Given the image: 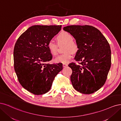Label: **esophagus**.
<instances>
[{
  "instance_id": "1",
  "label": "esophagus",
  "mask_w": 121,
  "mask_h": 121,
  "mask_svg": "<svg viewBox=\"0 0 121 121\" xmlns=\"http://www.w3.org/2000/svg\"><path fill=\"white\" fill-rule=\"evenodd\" d=\"M68 66V64L67 63H63V67H66V66Z\"/></svg>"
}]
</instances>
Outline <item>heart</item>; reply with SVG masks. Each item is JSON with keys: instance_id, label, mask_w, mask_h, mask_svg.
I'll list each match as a JSON object with an SVG mask.
<instances>
[{"instance_id": "b5f03b06", "label": "heart", "mask_w": 121, "mask_h": 121, "mask_svg": "<svg viewBox=\"0 0 121 121\" xmlns=\"http://www.w3.org/2000/svg\"><path fill=\"white\" fill-rule=\"evenodd\" d=\"M56 39L58 44H65L63 48L64 52L57 57L54 61L56 63H67L72 58L73 53H76L78 50V44L73 39L72 35L66 31H62L58 34ZM47 48L52 55L55 56L57 54L58 45L56 43L50 41L47 44Z\"/></svg>"}]
</instances>
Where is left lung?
I'll use <instances>...</instances> for the list:
<instances>
[{
	"instance_id": "obj_1",
	"label": "left lung",
	"mask_w": 121,
	"mask_h": 121,
	"mask_svg": "<svg viewBox=\"0 0 121 121\" xmlns=\"http://www.w3.org/2000/svg\"><path fill=\"white\" fill-rule=\"evenodd\" d=\"M63 30L75 38L79 49L72 62L70 79L75 90L83 94H91L105 83L111 66L110 45L104 35L95 27L72 25Z\"/></svg>"
}]
</instances>
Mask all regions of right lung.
<instances>
[{
  "label": "right lung",
  "instance_id": "right-lung-1",
  "mask_svg": "<svg viewBox=\"0 0 121 121\" xmlns=\"http://www.w3.org/2000/svg\"><path fill=\"white\" fill-rule=\"evenodd\" d=\"M62 26L35 25L18 38L13 50L14 68L19 83L35 95L48 92L62 64L47 63L52 55L48 43L61 29Z\"/></svg>",
  "mask_w": 121,
  "mask_h": 121
}]
</instances>
